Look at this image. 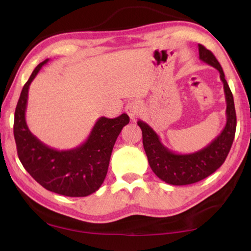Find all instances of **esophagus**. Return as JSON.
<instances>
[{
  "label": "esophagus",
  "mask_w": 251,
  "mask_h": 251,
  "mask_svg": "<svg viewBox=\"0 0 251 251\" xmlns=\"http://www.w3.org/2000/svg\"><path fill=\"white\" fill-rule=\"evenodd\" d=\"M125 112L127 113V115L129 116L130 120L134 121L135 118L141 114V107H139V105L137 103H135V101H130V103L126 105Z\"/></svg>",
  "instance_id": "1"
}]
</instances>
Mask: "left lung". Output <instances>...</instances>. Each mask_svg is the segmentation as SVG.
<instances>
[{
  "label": "left lung",
  "mask_w": 251,
  "mask_h": 251,
  "mask_svg": "<svg viewBox=\"0 0 251 251\" xmlns=\"http://www.w3.org/2000/svg\"><path fill=\"white\" fill-rule=\"evenodd\" d=\"M199 59L219 72L226 99V125L217 137L202 150L190 154H177L160 142L159 136L145 122H137L143 133V145L148 163L155 175L169 185L182 186L201 181L224 164L236 133V110L233 97L217 58L205 46L198 44Z\"/></svg>",
  "instance_id": "1"
}]
</instances>
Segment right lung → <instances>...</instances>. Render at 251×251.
<instances>
[{
  "instance_id": "obj_1",
  "label": "right lung",
  "mask_w": 251,
  "mask_h": 251,
  "mask_svg": "<svg viewBox=\"0 0 251 251\" xmlns=\"http://www.w3.org/2000/svg\"><path fill=\"white\" fill-rule=\"evenodd\" d=\"M49 61L46 58L35 67L21 92L14 114L16 150L25 171L45 189L63 196L85 197L103 184L113 147L129 117L125 113L116 118L100 117L86 141L72 150L45 145L28 129L25 112L29 85Z\"/></svg>"
}]
</instances>
